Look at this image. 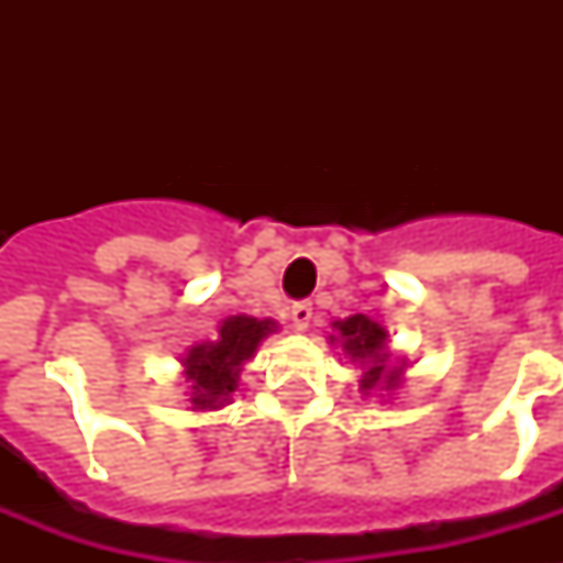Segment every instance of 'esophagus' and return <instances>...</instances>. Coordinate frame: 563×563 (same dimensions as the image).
Returning a JSON list of instances; mask_svg holds the SVG:
<instances>
[{"mask_svg": "<svg viewBox=\"0 0 563 563\" xmlns=\"http://www.w3.org/2000/svg\"><path fill=\"white\" fill-rule=\"evenodd\" d=\"M291 321H295V330L303 333V330L309 327V321H312V303H309V300L295 303V307H291Z\"/></svg>", "mask_w": 563, "mask_h": 563, "instance_id": "obj_1", "label": "esophagus"}]
</instances>
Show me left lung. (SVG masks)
Instances as JSON below:
<instances>
[{"label":"left lung","instance_id":"1","mask_svg":"<svg viewBox=\"0 0 563 563\" xmlns=\"http://www.w3.org/2000/svg\"><path fill=\"white\" fill-rule=\"evenodd\" d=\"M327 342L339 344L344 356L353 365H360V391L365 397H371V394L385 397L388 394V400H391V394L402 385L409 360L394 356L388 351V330L379 321L368 316H351L342 318V321H333V333L327 335Z\"/></svg>","mask_w":563,"mask_h":563}]
</instances>
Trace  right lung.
<instances>
[{"label":"right lung","instance_id":"1","mask_svg":"<svg viewBox=\"0 0 563 563\" xmlns=\"http://www.w3.org/2000/svg\"><path fill=\"white\" fill-rule=\"evenodd\" d=\"M277 333V321L272 318L230 316L219 324L216 339L195 342L184 356V383H187L192 411H216L233 400L239 388V376L245 362L254 360L256 347Z\"/></svg>","mask_w":563,"mask_h":563}]
</instances>
